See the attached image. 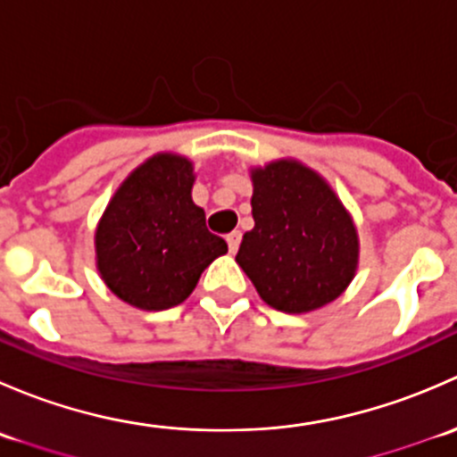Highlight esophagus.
<instances>
[{
    "mask_svg": "<svg viewBox=\"0 0 457 457\" xmlns=\"http://www.w3.org/2000/svg\"><path fill=\"white\" fill-rule=\"evenodd\" d=\"M241 238H243V234L238 232V229H234V232H229L228 238H225V241H228L229 252H232V254H237L238 245H241Z\"/></svg>",
    "mask_w": 457,
    "mask_h": 457,
    "instance_id": "1",
    "label": "esophagus"
}]
</instances>
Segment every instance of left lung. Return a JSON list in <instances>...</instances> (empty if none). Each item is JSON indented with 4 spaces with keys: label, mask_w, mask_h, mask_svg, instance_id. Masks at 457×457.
<instances>
[{
    "label": "left lung",
    "mask_w": 457,
    "mask_h": 457,
    "mask_svg": "<svg viewBox=\"0 0 457 457\" xmlns=\"http://www.w3.org/2000/svg\"><path fill=\"white\" fill-rule=\"evenodd\" d=\"M254 228L243 234L237 262L258 296L285 314H307L353 280L361 241L334 187L310 165L276 159L250 170Z\"/></svg>",
    "instance_id": "obj_1"
}]
</instances>
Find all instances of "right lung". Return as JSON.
<instances>
[{
    "label": "right lung",
    "instance_id": "1",
    "mask_svg": "<svg viewBox=\"0 0 457 457\" xmlns=\"http://www.w3.org/2000/svg\"><path fill=\"white\" fill-rule=\"evenodd\" d=\"M195 181L187 156L156 152L123 179L96 223V271L114 296L137 310L183 303L203 270L228 252L192 201Z\"/></svg>",
    "mask_w": 457,
    "mask_h": 457
}]
</instances>
